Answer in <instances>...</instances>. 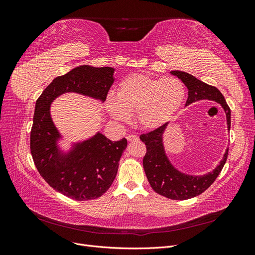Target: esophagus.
Wrapping results in <instances>:
<instances>
[{"label": "esophagus", "instance_id": "1", "mask_svg": "<svg viewBox=\"0 0 255 255\" xmlns=\"http://www.w3.org/2000/svg\"><path fill=\"white\" fill-rule=\"evenodd\" d=\"M127 139H128V141H129V142L137 141V140H138V137H137L136 135H134V134H130V135H128V136H127Z\"/></svg>", "mask_w": 255, "mask_h": 255}]
</instances>
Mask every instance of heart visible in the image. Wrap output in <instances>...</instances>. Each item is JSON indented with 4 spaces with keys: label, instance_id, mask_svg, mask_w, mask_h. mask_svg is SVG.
<instances>
[{
    "label": "heart",
    "instance_id": "obj_1",
    "mask_svg": "<svg viewBox=\"0 0 255 255\" xmlns=\"http://www.w3.org/2000/svg\"><path fill=\"white\" fill-rule=\"evenodd\" d=\"M184 98L185 87L177 79L134 74L118 85L117 97L106 98L105 109L113 119L121 122H127L129 114H136L138 126L155 129L172 117Z\"/></svg>",
    "mask_w": 255,
    "mask_h": 255
}]
</instances>
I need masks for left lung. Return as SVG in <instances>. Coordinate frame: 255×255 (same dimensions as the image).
I'll use <instances>...</instances> for the list:
<instances>
[{
  "mask_svg": "<svg viewBox=\"0 0 255 255\" xmlns=\"http://www.w3.org/2000/svg\"><path fill=\"white\" fill-rule=\"evenodd\" d=\"M171 73L176 75L188 88L186 105L204 99L213 100V101L220 103L223 110L226 111L227 122L230 128L231 110L227 104L225 97L217 88L203 83L186 72L175 70L171 71ZM166 126L167 123L139 136L140 140L145 144L146 152L142 163L151 187L158 195L172 200H187L201 195L211 186L221 172L228 158L229 149L223 156V159L220 161V165L214 171L203 176L183 174L173 168L165 154L161 136H163Z\"/></svg>",
  "mask_w": 255,
  "mask_h": 255,
  "instance_id": "1",
  "label": "left lung"
}]
</instances>
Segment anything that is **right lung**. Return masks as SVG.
<instances>
[{"instance_id":"right-lung-1","label":"right lung","mask_w":255,"mask_h":255,"mask_svg":"<svg viewBox=\"0 0 255 255\" xmlns=\"http://www.w3.org/2000/svg\"><path fill=\"white\" fill-rule=\"evenodd\" d=\"M113 73L111 67H76L54 79L36 101L29 144L34 164L52 188L78 201L97 199L109 190L128 141L126 138L112 141L99 133L60 158L56 146L59 135L51 119L50 104L70 91L105 101L114 83Z\"/></svg>"}]
</instances>
